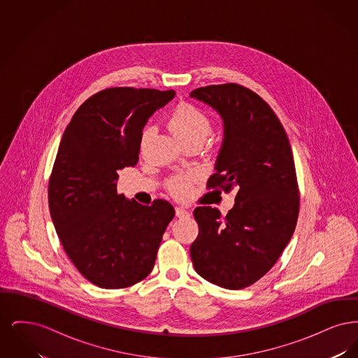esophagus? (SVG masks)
<instances>
[{"mask_svg":"<svg viewBox=\"0 0 358 358\" xmlns=\"http://www.w3.org/2000/svg\"><path fill=\"white\" fill-rule=\"evenodd\" d=\"M176 216L180 217V219H187V217L190 216V213H189V210H187L185 208L177 206V208H176Z\"/></svg>","mask_w":358,"mask_h":358,"instance_id":"34e87169","label":"esophagus"}]
</instances>
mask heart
<instances>
[{
    "mask_svg": "<svg viewBox=\"0 0 358 358\" xmlns=\"http://www.w3.org/2000/svg\"><path fill=\"white\" fill-rule=\"evenodd\" d=\"M171 131L180 138L184 143L193 141H203L213 130V120L201 110L192 103L178 104L169 118ZM153 133V127L148 126L142 133V143H145ZM193 184V177L190 174H182L171 177L168 181V187L173 196L184 199L190 193Z\"/></svg>",
    "mask_w": 358,
    "mask_h": 358,
    "instance_id": "b5f03b06",
    "label": "heart"
}]
</instances>
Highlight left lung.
Instances as JSON below:
<instances>
[{"instance_id":"obj_1","label":"left lung","mask_w":358,"mask_h":358,"mask_svg":"<svg viewBox=\"0 0 358 358\" xmlns=\"http://www.w3.org/2000/svg\"><path fill=\"white\" fill-rule=\"evenodd\" d=\"M190 96L212 106L224 122L208 187L236 193L227 216L212 206L194 209L199 236L190 257L205 280L244 289L273 268L296 227L299 187L289 136L268 103L244 85H206Z\"/></svg>"}]
</instances>
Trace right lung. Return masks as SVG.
Wrapping results in <instances>:
<instances>
[{"mask_svg": "<svg viewBox=\"0 0 358 358\" xmlns=\"http://www.w3.org/2000/svg\"><path fill=\"white\" fill-rule=\"evenodd\" d=\"M173 90L110 87L90 96L64 130L48 184L52 222L78 271L102 289L152 273L174 208L142 205L117 190V171L138 162L142 130Z\"/></svg>", "mask_w": 358, "mask_h": 358, "instance_id": "1", "label": "right lung"}]
</instances>
